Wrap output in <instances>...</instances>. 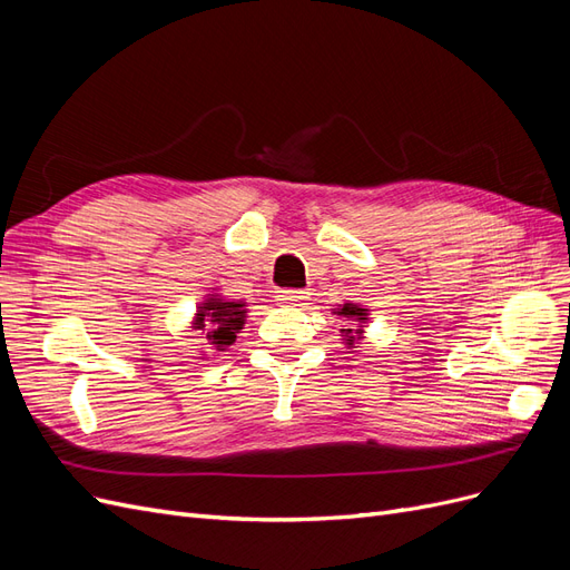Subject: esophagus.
<instances>
[{
    "instance_id": "esophagus-1",
    "label": "esophagus",
    "mask_w": 570,
    "mask_h": 570,
    "mask_svg": "<svg viewBox=\"0 0 570 570\" xmlns=\"http://www.w3.org/2000/svg\"><path fill=\"white\" fill-rule=\"evenodd\" d=\"M278 302L281 304H287V306H292V304H302V302H306L308 299V292H304V289H278Z\"/></svg>"
}]
</instances>
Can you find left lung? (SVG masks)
Wrapping results in <instances>:
<instances>
[{"instance_id":"1","label":"left lung","mask_w":570,"mask_h":570,"mask_svg":"<svg viewBox=\"0 0 570 570\" xmlns=\"http://www.w3.org/2000/svg\"><path fill=\"white\" fill-rule=\"evenodd\" d=\"M335 314L344 316L347 321H356L358 323V331L356 333H352V327H347V331H344V340H347L344 344H347V347H352L356 340H361L358 335H361V327H364V323L368 321V308H361L356 304H344L342 308H337Z\"/></svg>"}]
</instances>
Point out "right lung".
<instances>
[{
    "label": "right lung",
    "mask_w": 570,
    "mask_h": 570,
    "mask_svg": "<svg viewBox=\"0 0 570 570\" xmlns=\"http://www.w3.org/2000/svg\"><path fill=\"white\" fill-rule=\"evenodd\" d=\"M247 318L245 302H228L218 295L206 297L195 316V331H204L206 340H209L218 352L235 342L237 333L243 331Z\"/></svg>",
    "instance_id": "add662e5"
}]
</instances>
